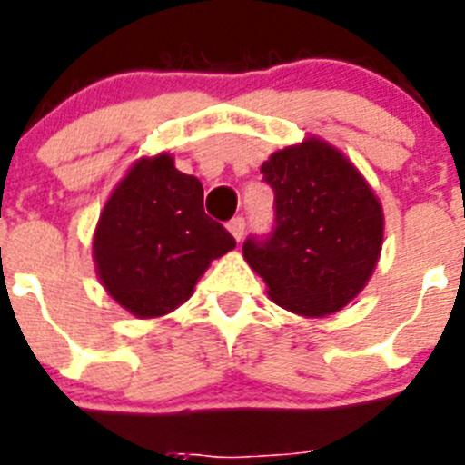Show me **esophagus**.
I'll return each mask as SVG.
<instances>
[{
    "label": "esophagus",
    "instance_id": "34e87169",
    "mask_svg": "<svg viewBox=\"0 0 465 465\" xmlns=\"http://www.w3.org/2000/svg\"><path fill=\"white\" fill-rule=\"evenodd\" d=\"M227 229H229V233L236 238V241H241V238L245 236V218H241V215H238V218L229 220Z\"/></svg>",
    "mask_w": 465,
    "mask_h": 465
}]
</instances>
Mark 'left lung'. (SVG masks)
Returning a JSON list of instances; mask_svg holds the SVG:
<instances>
[{"mask_svg":"<svg viewBox=\"0 0 465 465\" xmlns=\"http://www.w3.org/2000/svg\"><path fill=\"white\" fill-rule=\"evenodd\" d=\"M274 189L276 227L242 256L276 306L326 317L353 302L376 270L384 238L378 195L335 145L306 137L261 166Z\"/></svg>","mask_w":465,"mask_h":465,"instance_id":"left-lung-1","label":"left lung"}]
</instances>
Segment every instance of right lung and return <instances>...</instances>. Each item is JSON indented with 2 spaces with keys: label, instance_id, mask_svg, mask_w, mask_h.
<instances>
[{
  "label": "right lung",
  "instance_id": "1",
  "mask_svg": "<svg viewBox=\"0 0 465 465\" xmlns=\"http://www.w3.org/2000/svg\"><path fill=\"white\" fill-rule=\"evenodd\" d=\"M198 177L168 153L139 157L98 215L92 256L105 292L139 320L163 317L193 294L211 261L236 247L203 206Z\"/></svg>",
  "mask_w": 465,
  "mask_h": 465
}]
</instances>
